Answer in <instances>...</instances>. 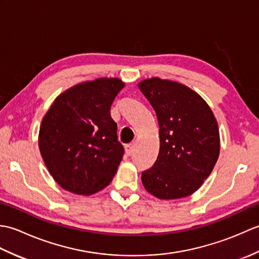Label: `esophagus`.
Masks as SVG:
<instances>
[{"mask_svg": "<svg viewBox=\"0 0 259 259\" xmlns=\"http://www.w3.org/2000/svg\"><path fill=\"white\" fill-rule=\"evenodd\" d=\"M134 147H135L134 142H131V144H128V145L125 146V153H126V155L130 156L131 153L134 152Z\"/></svg>", "mask_w": 259, "mask_h": 259, "instance_id": "esophagus-1", "label": "esophagus"}]
</instances>
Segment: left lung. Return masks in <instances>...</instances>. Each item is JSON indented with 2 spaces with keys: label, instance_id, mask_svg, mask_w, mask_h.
<instances>
[{
  "label": "left lung",
  "instance_id": "left-lung-1",
  "mask_svg": "<svg viewBox=\"0 0 259 259\" xmlns=\"http://www.w3.org/2000/svg\"><path fill=\"white\" fill-rule=\"evenodd\" d=\"M138 87L155 109L160 138L157 160L142 172V184L159 199L190 196L217 162V120L197 92L178 82L151 78Z\"/></svg>",
  "mask_w": 259,
  "mask_h": 259
}]
</instances>
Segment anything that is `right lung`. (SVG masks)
Returning <instances> with one entry per match:
<instances>
[{
    "instance_id": "add662e5",
    "label": "right lung",
    "mask_w": 259,
    "mask_h": 259,
    "mask_svg": "<svg viewBox=\"0 0 259 259\" xmlns=\"http://www.w3.org/2000/svg\"><path fill=\"white\" fill-rule=\"evenodd\" d=\"M123 87L118 78L82 82L61 93L43 117L38 148L63 189L89 196L117 172L124 150L110 108Z\"/></svg>"
}]
</instances>
